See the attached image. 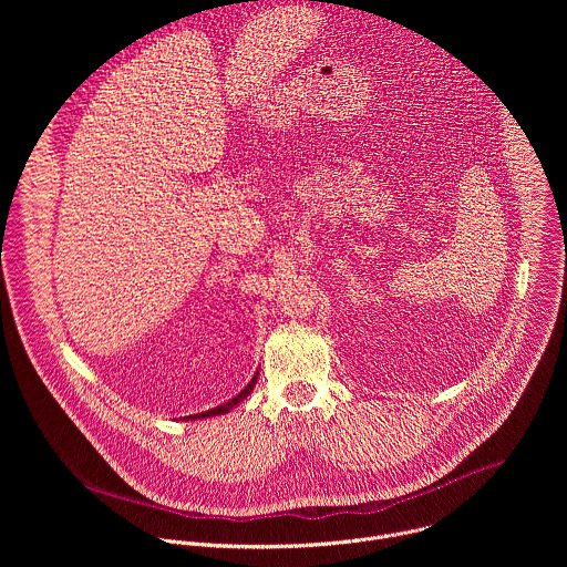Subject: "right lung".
<instances>
[{
    "label": "right lung",
    "mask_w": 567,
    "mask_h": 567,
    "mask_svg": "<svg viewBox=\"0 0 567 567\" xmlns=\"http://www.w3.org/2000/svg\"><path fill=\"white\" fill-rule=\"evenodd\" d=\"M258 383V372L254 374V379L245 385V390H241L239 394H235L230 401H226V403H221V406H215V409H210V411H204V413H197V415H188V417H184V420H206V417H215V415H224V413H228L230 409H235L239 401H245L249 394H251V390H254V385Z\"/></svg>",
    "instance_id": "add662e5"
}]
</instances>
